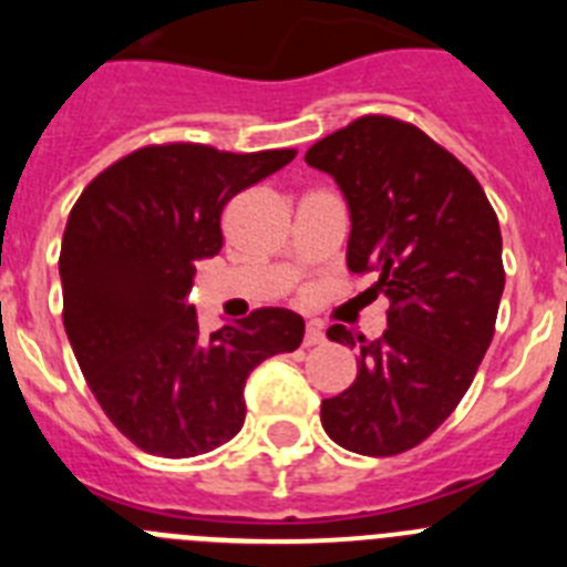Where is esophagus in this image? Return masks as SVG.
<instances>
[{"label":"esophagus","instance_id":"1","mask_svg":"<svg viewBox=\"0 0 567 567\" xmlns=\"http://www.w3.org/2000/svg\"><path fill=\"white\" fill-rule=\"evenodd\" d=\"M323 340H327V334H323L320 323H309L307 332H303V346H320Z\"/></svg>","mask_w":567,"mask_h":567}]
</instances>
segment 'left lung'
Masks as SVG:
<instances>
[{
  "label": "left lung",
  "instance_id": "obj_1",
  "mask_svg": "<svg viewBox=\"0 0 567 567\" xmlns=\"http://www.w3.org/2000/svg\"><path fill=\"white\" fill-rule=\"evenodd\" d=\"M307 164L349 202V269L378 275L372 292L389 298L378 340L329 327L360 363L354 383L320 403V423L354 454H403L457 409L494 338L505 287L497 213L460 158L392 115L334 130Z\"/></svg>",
  "mask_w": 567,
  "mask_h": 567
}]
</instances>
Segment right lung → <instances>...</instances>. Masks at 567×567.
<instances>
[{"label": "right lung", "mask_w": 567, "mask_h": 567, "mask_svg": "<svg viewBox=\"0 0 567 567\" xmlns=\"http://www.w3.org/2000/svg\"><path fill=\"white\" fill-rule=\"evenodd\" d=\"M295 155L147 144L102 169L70 209L64 332L102 412L142 452L195 457L233 440L249 372L303 340V318L289 309H255L204 334L187 303L195 264L224 247L233 195Z\"/></svg>", "instance_id": "1"}]
</instances>
